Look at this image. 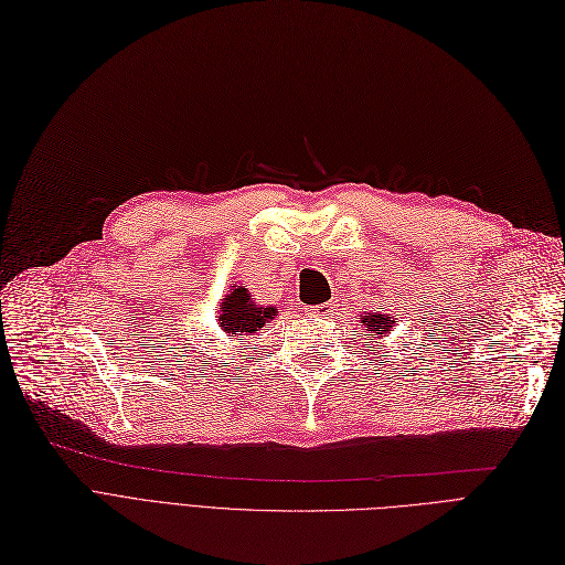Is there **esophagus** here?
<instances>
[{
    "label": "esophagus",
    "mask_w": 565,
    "mask_h": 565,
    "mask_svg": "<svg viewBox=\"0 0 565 565\" xmlns=\"http://www.w3.org/2000/svg\"><path fill=\"white\" fill-rule=\"evenodd\" d=\"M307 313L311 316H332V305L326 302V305H316V307H309Z\"/></svg>",
    "instance_id": "esophagus-1"
}]
</instances>
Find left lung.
<instances>
[{"label":"left lung","mask_w":565,"mask_h":565,"mask_svg":"<svg viewBox=\"0 0 565 565\" xmlns=\"http://www.w3.org/2000/svg\"><path fill=\"white\" fill-rule=\"evenodd\" d=\"M362 323H364L366 332H374V334H379V339H381V337L390 334L392 328H395L397 318L385 313V311H372V313H364V316H362Z\"/></svg>","instance_id":"left-lung-1"}]
</instances>
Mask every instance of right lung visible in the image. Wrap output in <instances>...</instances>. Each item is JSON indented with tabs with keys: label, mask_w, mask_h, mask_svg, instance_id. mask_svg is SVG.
<instances>
[{
	"label": "right lung",
	"mask_w": 565,
	"mask_h": 565,
	"mask_svg": "<svg viewBox=\"0 0 565 565\" xmlns=\"http://www.w3.org/2000/svg\"><path fill=\"white\" fill-rule=\"evenodd\" d=\"M275 307H258L252 300V292L247 288H233L226 300L222 302V313H218V323H222V330L228 334L237 332H258L267 321L275 318Z\"/></svg>",
	"instance_id": "right-lung-1"
}]
</instances>
